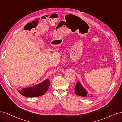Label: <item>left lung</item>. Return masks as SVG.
<instances>
[{
    "instance_id": "left-lung-1",
    "label": "left lung",
    "mask_w": 122,
    "mask_h": 122,
    "mask_svg": "<svg viewBox=\"0 0 122 122\" xmlns=\"http://www.w3.org/2000/svg\"><path fill=\"white\" fill-rule=\"evenodd\" d=\"M74 91L75 93L77 96H81L83 97H86L87 96V92L84 89L81 85L79 82H77Z\"/></svg>"
}]
</instances>
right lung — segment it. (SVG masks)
I'll return each mask as SVG.
<instances>
[{
  "instance_id": "obj_1",
  "label": "right lung",
  "mask_w": 122,
  "mask_h": 122,
  "mask_svg": "<svg viewBox=\"0 0 122 122\" xmlns=\"http://www.w3.org/2000/svg\"><path fill=\"white\" fill-rule=\"evenodd\" d=\"M50 82L49 79L44 81L35 86L23 88L22 90H18L19 93L23 96L27 97H39L45 94L50 86Z\"/></svg>"
}]
</instances>
